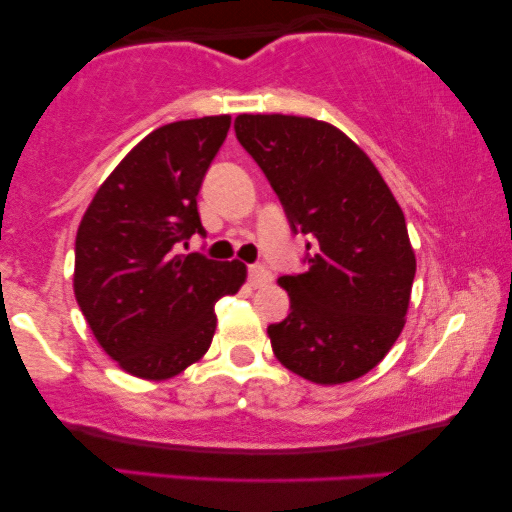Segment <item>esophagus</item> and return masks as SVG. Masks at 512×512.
<instances>
[{
  "label": "esophagus",
  "mask_w": 512,
  "mask_h": 512,
  "mask_svg": "<svg viewBox=\"0 0 512 512\" xmlns=\"http://www.w3.org/2000/svg\"><path fill=\"white\" fill-rule=\"evenodd\" d=\"M249 282L251 286H256V289H261L270 282V272L263 268V265H249Z\"/></svg>",
  "instance_id": "esophagus-1"
}]
</instances>
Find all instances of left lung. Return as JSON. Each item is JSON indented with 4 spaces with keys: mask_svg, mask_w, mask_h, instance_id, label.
<instances>
[{
    "mask_svg": "<svg viewBox=\"0 0 512 512\" xmlns=\"http://www.w3.org/2000/svg\"><path fill=\"white\" fill-rule=\"evenodd\" d=\"M237 139L310 235L303 275L279 277L289 317L268 326L277 361L314 384L359 380L405 326L417 258L403 209L373 160L326 121L240 114Z\"/></svg>",
    "mask_w": 512,
    "mask_h": 512,
    "instance_id": "obj_1",
    "label": "left lung"
}]
</instances>
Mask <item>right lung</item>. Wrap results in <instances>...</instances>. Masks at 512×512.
Listing matches in <instances>:
<instances>
[{"mask_svg": "<svg viewBox=\"0 0 512 512\" xmlns=\"http://www.w3.org/2000/svg\"><path fill=\"white\" fill-rule=\"evenodd\" d=\"M228 130V114L153 130L97 188L76 233V303L104 352L142 380H170L200 361L216 300L247 282L240 261L179 254L205 233L195 198Z\"/></svg>", "mask_w": 512, "mask_h": 512, "instance_id": "right-lung-1", "label": "right lung"}]
</instances>
